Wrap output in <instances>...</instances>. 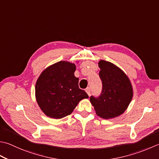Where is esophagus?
Wrapping results in <instances>:
<instances>
[{"mask_svg":"<svg viewBox=\"0 0 159 159\" xmlns=\"http://www.w3.org/2000/svg\"><path fill=\"white\" fill-rule=\"evenodd\" d=\"M85 92H87V94H88V96H89L90 95H91V91H90V88H87L85 89Z\"/></svg>","mask_w":159,"mask_h":159,"instance_id":"obj_1","label":"esophagus"}]
</instances>
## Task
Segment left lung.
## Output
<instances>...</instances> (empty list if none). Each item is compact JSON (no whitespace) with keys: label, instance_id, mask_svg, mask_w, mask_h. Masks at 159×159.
Instances as JSON below:
<instances>
[{"label":"left lung","instance_id":"1","mask_svg":"<svg viewBox=\"0 0 159 159\" xmlns=\"http://www.w3.org/2000/svg\"><path fill=\"white\" fill-rule=\"evenodd\" d=\"M98 66L102 91L98 97L90 96V102L98 116L112 119L122 114L131 102L132 84L126 74L110 62L101 60Z\"/></svg>","mask_w":159,"mask_h":159}]
</instances>
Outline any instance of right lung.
<instances>
[{"mask_svg": "<svg viewBox=\"0 0 159 159\" xmlns=\"http://www.w3.org/2000/svg\"><path fill=\"white\" fill-rule=\"evenodd\" d=\"M76 65L59 61L43 71L36 83V98L47 116L58 119L72 112L79 102L88 94L79 88L74 76Z\"/></svg>", "mask_w": 159, "mask_h": 159, "instance_id": "add662e5", "label": "right lung"}]
</instances>
